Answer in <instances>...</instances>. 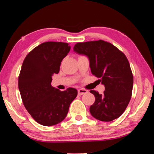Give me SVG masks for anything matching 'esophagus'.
Wrapping results in <instances>:
<instances>
[{
  "instance_id": "esophagus-1",
  "label": "esophagus",
  "mask_w": 154,
  "mask_h": 154,
  "mask_svg": "<svg viewBox=\"0 0 154 154\" xmlns=\"http://www.w3.org/2000/svg\"><path fill=\"white\" fill-rule=\"evenodd\" d=\"M78 92H79V95H83V94L88 93V91L85 89H80L78 90Z\"/></svg>"
}]
</instances>
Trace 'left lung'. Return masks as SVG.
<instances>
[{"label": "left lung", "mask_w": 154, "mask_h": 154, "mask_svg": "<svg viewBox=\"0 0 154 154\" xmlns=\"http://www.w3.org/2000/svg\"><path fill=\"white\" fill-rule=\"evenodd\" d=\"M73 50L88 57L92 73L100 79L105 87L102 94L90 90L95 97V102L90 107L91 115L105 122L118 119L129 104L133 87V75L126 56L102 40L78 43Z\"/></svg>", "instance_id": "obj_1"}]
</instances>
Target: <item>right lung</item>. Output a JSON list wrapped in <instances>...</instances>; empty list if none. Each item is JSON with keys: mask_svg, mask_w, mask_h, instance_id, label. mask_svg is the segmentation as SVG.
Instances as JSON below:
<instances>
[{"mask_svg": "<svg viewBox=\"0 0 154 154\" xmlns=\"http://www.w3.org/2000/svg\"><path fill=\"white\" fill-rule=\"evenodd\" d=\"M71 47L62 42H45L25 57L18 79V87L25 108L37 123L52 126L66 118L69 106L78 91H64L52 87V76L60 71L63 59Z\"/></svg>", "mask_w": 154, "mask_h": 154, "instance_id": "right-lung-1", "label": "right lung"}]
</instances>
